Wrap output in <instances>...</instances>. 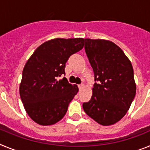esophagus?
<instances>
[{"label":"esophagus","instance_id":"34e87169","mask_svg":"<svg viewBox=\"0 0 150 150\" xmlns=\"http://www.w3.org/2000/svg\"><path fill=\"white\" fill-rule=\"evenodd\" d=\"M84 84H79V90H81L83 88H84Z\"/></svg>","mask_w":150,"mask_h":150}]
</instances>
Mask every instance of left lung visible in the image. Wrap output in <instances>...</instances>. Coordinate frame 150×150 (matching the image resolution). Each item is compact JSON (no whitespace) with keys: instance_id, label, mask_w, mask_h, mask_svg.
<instances>
[{"instance_id":"8db88e82","label":"left lung","mask_w":150,"mask_h":150,"mask_svg":"<svg viewBox=\"0 0 150 150\" xmlns=\"http://www.w3.org/2000/svg\"><path fill=\"white\" fill-rule=\"evenodd\" d=\"M84 49L94 72L93 95L83 103L88 116L104 126L121 120L136 94L131 61L116 44L106 40L84 39Z\"/></svg>"}]
</instances>
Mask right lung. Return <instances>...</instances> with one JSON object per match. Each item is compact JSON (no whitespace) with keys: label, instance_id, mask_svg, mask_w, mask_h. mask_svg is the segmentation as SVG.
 I'll list each match as a JSON object with an SVG mask.
<instances>
[{"label":"right lung","instance_id":"1","mask_svg":"<svg viewBox=\"0 0 150 150\" xmlns=\"http://www.w3.org/2000/svg\"><path fill=\"white\" fill-rule=\"evenodd\" d=\"M83 38H56L35 50L25 65L19 94L25 109L34 122L51 125L61 120L79 91L65 75L66 63L84 47Z\"/></svg>","mask_w":150,"mask_h":150}]
</instances>
